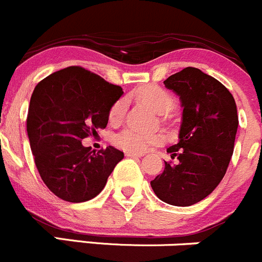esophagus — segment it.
<instances>
[{
	"label": "esophagus",
	"mask_w": 262,
	"mask_h": 262,
	"mask_svg": "<svg viewBox=\"0 0 262 262\" xmlns=\"http://www.w3.org/2000/svg\"><path fill=\"white\" fill-rule=\"evenodd\" d=\"M126 156L127 157H134V158H141V157H143V154L135 153V151H127Z\"/></svg>",
	"instance_id": "esophagus-1"
}]
</instances>
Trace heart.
<instances>
[{
	"label": "heart",
	"mask_w": 262,
	"mask_h": 262,
	"mask_svg": "<svg viewBox=\"0 0 262 262\" xmlns=\"http://www.w3.org/2000/svg\"><path fill=\"white\" fill-rule=\"evenodd\" d=\"M134 96L158 113H166L171 111L173 105V98L170 92L157 84H144L139 87L134 92ZM126 99L121 98L114 101L109 109V121L113 123L121 121L126 113ZM113 141L117 146L124 150L143 153L148 150L150 146L161 144L163 141V135L162 134H141L134 129H123L114 136Z\"/></svg>",
	"instance_id": "heart-1"
}]
</instances>
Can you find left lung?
<instances>
[{
    "label": "left lung",
    "instance_id": "8db88e82",
    "mask_svg": "<svg viewBox=\"0 0 262 262\" xmlns=\"http://www.w3.org/2000/svg\"><path fill=\"white\" fill-rule=\"evenodd\" d=\"M163 83L183 106L179 143L167 149L179 162H164L150 185L161 201L186 207L210 195L228 170L239 123L236 105L221 82L198 68H184Z\"/></svg>",
    "mask_w": 262,
    "mask_h": 262
}]
</instances>
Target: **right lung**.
<instances>
[{"label":"right lung","mask_w":262,"mask_h":262,"mask_svg":"<svg viewBox=\"0 0 262 262\" xmlns=\"http://www.w3.org/2000/svg\"><path fill=\"white\" fill-rule=\"evenodd\" d=\"M123 91L81 67H68L42 79L32 94L27 133L34 163L47 188L63 201L95 198L123 151L98 153L82 145L108 124L112 104Z\"/></svg>","instance_id":"obj_1"}]
</instances>
